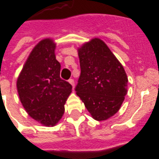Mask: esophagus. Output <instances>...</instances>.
Returning <instances> with one entry per match:
<instances>
[{
  "label": "esophagus",
  "mask_w": 159,
  "mask_h": 159,
  "mask_svg": "<svg viewBox=\"0 0 159 159\" xmlns=\"http://www.w3.org/2000/svg\"><path fill=\"white\" fill-rule=\"evenodd\" d=\"M68 82H69V83H70L71 85H72V88H73V89H74V87H75V83H74V80H73V79H70L69 81H68Z\"/></svg>",
  "instance_id": "34e87169"
}]
</instances>
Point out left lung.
<instances>
[{
  "mask_svg": "<svg viewBox=\"0 0 159 159\" xmlns=\"http://www.w3.org/2000/svg\"><path fill=\"white\" fill-rule=\"evenodd\" d=\"M81 75L76 94L93 119L104 121L117 113L127 93L123 66L102 40L93 38L78 48Z\"/></svg>",
  "mask_w": 159,
  "mask_h": 159,
  "instance_id": "1",
  "label": "left lung"
}]
</instances>
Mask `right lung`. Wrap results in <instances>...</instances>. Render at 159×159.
Here are the masks:
<instances>
[{
  "label": "right lung",
  "instance_id": "obj_1",
  "mask_svg": "<svg viewBox=\"0 0 159 159\" xmlns=\"http://www.w3.org/2000/svg\"><path fill=\"white\" fill-rule=\"evenodd\" d=\"M56 44L46 38L30 53L17 80L23 107L33 119L44 126H54L65 112V104L72 86L60 78Z\"/></svg>",
  "mask_w": 159,
  "mask_h": 159
}]
</instances>
